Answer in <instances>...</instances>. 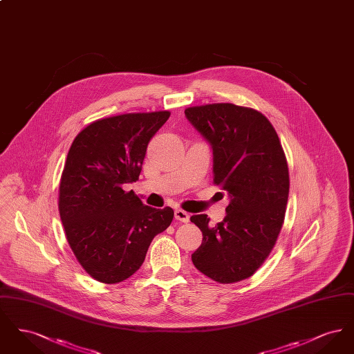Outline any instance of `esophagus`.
Wrapping results in <instances>:
<instances>
[{
  "label": "esophagus",
  "instance_id": "esophagus-1",
  "mask_svg": "<svg viewBox=\"0 0 354 354\" xmlns=\"http://www.w3.org/2000/svg\"><path fill=\"white\" fill-rule=\"evenodd\" d=\"M175 219L179 220L182 223H187L189 220V215L183 209H175Z\"/></svg>",
  "mask_w": 354,
  "mask_h": 354
}]
</instances>
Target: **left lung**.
<instances>
[{"instance_id": "obj_1", "label": "left lung", "mask_w": 354, "mask_h": 354, "mask_svg": "<svg viewBox=\"0 0 354 354\" xmlns=\"http://www.w3.org/2000/svg\"><path fill=\"white\" fill-rule=\"evenodd\" d=\"M185 114L211 145L214 183L231 199L216 225L204 214L191 216L203 234L192 263L221 284L245 280L270 256L284 223L289 194L286 153L270 120L257 110L212 103L188 107Z\"/></svg>"}]
</instances>
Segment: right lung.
<instances>
[{"instance_id":"obj_1","label":"right lung","mask_w":354,"mask_h":354,"mask_svg":"<svg viewBox=\"0 0 354 354\" xmlns=\"http://www.w3.org/2000/svg\"><path fill=\"white\" fill-rule=\"evenodd\" d=\"M169 111L98 119L73 140L59 183L68 245L93 279L117 284L140 268L152 239L174 219L171 207L145 205L123 185L136 182L149 142Z\"/></svg>"}]
</instances>
